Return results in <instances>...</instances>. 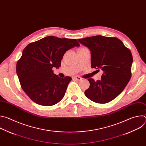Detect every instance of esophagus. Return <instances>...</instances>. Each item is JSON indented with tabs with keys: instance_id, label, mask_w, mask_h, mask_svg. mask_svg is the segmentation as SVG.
Masks as SVG:
<instances>
[{
	"instance_id": "obj_1",
	"label": "esophagus",
	"mask_w": 146,
	"mask_h": 146,
	"mask_svg": "<svg viewBox=\"0 0 146 146\" xmlns=\"http://www.w3.org/2000/svg\"><path fill=\"white\" fill-rule=\"evenodd\" d=\"M73 80H76L77 81H80L82 80V78L79 77V76H73Z\"/></svg>"
}]
</instances>
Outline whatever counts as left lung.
<instances>
[{"label":"left lung","instance_id":"left-lung-1","mask_svg":"<svg viewBox=\"0 0 146 146\" xmlns=\"http://www.w3.org/2000/svg\"><path fill=\"white\" fill-rule=\"evenodd\" d=\"M78 40L91 51V68L103 71L100 80L88 79L90 86L85 95L98 103L110 102L122 92L131 79L133 58L130 50L114 37L98 35Z\"/></svg>","mask_w":146,"mask_h":146}]
</instances>
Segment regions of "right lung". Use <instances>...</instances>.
<instances>
[{"label": "right lung", "mask_w": 146, "mask_h": 146, "mask_svg": "<svg viewBox=\"0 0 146 146\" xmlns=\"http://www.w3.org/2000/svg\"><path fill=\"white\" fill-rule=\"evenodd\" d=\"M80 46L76 39L47 36L29 44L17 61L16 71L21 86L38 105L50 106L64 98L72 78L54 73L66 51Z\"/></svg>", "instance_id": "right-lung-1"}]
</instances>
